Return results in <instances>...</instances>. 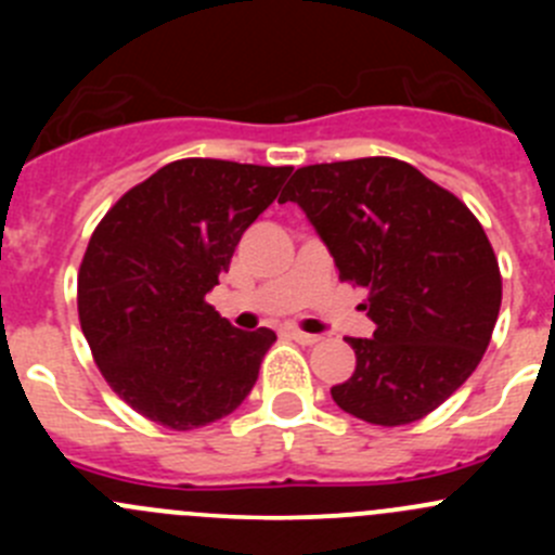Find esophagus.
<instances>
[{
    "label": "esophagus",
    "instance_id": "esophagus-1",
    "mask_svg": "<svg viewBox=\"0 0 555 555\" xmlns=\"http://www.w3.org/2000/svg\"><path fill=\"white\" fill-rule=\"evenodd\" d=\"M289 338L293 340H298V344H304V346H313V344H319V335H311V333H304V330L300 327H289Z\"/></svg>",
    "mask_w": 555,
    "mask_h": 555
}]
</instances>
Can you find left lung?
Segmentation results:
<instances>
[{
    "label": "left lung",
    "mask_w": 555,
    "mask_h": 555,
    "mask_svg": "<svg viewBox=\"0 0 555 555\" xmlns=\"http://www.w3.org/2000/svg\"><path fill=\"white\" fill-rule=\"evenodd\" d=\"M327 244L340 282L365 287L373 338L333 386L340 411L378 427L413 424L443 405L489 349L502 273L478 217L451 190L397 158L313 164L279 195Z\"/></svg>",
    "instance_id": "1"
}]
</instances>
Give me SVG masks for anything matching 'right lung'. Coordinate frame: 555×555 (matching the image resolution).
<instances>
[{
    "label": "right lung",
    "mask_w": 555,
    "mask_h": 555,
    "mask_svg": "<svg viewBox=\"0 0 555 555\" xmlns=\"http://www.w3.org/2000/svg\"><path fill=\"white\" fill-rule=\"evenodd\" d=\"M293 166L182 158L133 184L93 231L77 313L93 362L144 418L188 433L236 411L276 333L206 304Z\"/></svg>",
    "instance_id": "obj_1"
}]
</instances>
